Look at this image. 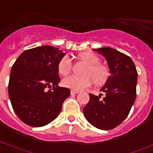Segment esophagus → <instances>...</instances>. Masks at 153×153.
<instances>
[{
    "label": "esophagus",
    "mask_w": 153,
    "mask_h": 153,
    "mask_svg": "<svg viewBox=\"0 0 153 153\" xmlns=\"http://www.w3.org/2000/svg\"><path fill=\"white\" fill-rule=\"evenodd\" d=\"M78 93H79L78 91H75V90H71V94H72V95H73V94H77Z\"/></svg>",
    "instance_id": "esophagus-1"
}]
</instances>
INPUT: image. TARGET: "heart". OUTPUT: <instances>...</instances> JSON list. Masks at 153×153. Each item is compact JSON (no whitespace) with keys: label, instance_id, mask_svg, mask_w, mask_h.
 <instances>
[{"label":"heart","instance_id":"obj_1","mask_svg":"<svg viewBox=\"0 0 153 153\" xmlns=\"http://www.w3.org/2000/svg\"><path fill=\"white\" fill-rule=\"evenodd\" d=\"M79 57L88 66L85 71V76H78L71 75L63 80V85L67 88L75 91H81L92 85L93 79L97 85L105 84L109 77V69L105 65H99L100 58L93 53L86 52L81 53ZM73 68L72 60L68 56H65L61 58L58 63V71L61 75H67L70 73Z\"/></svg>","mask_w":153,"mask_h":153}]
</instances>
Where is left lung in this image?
Returning <instances> with one entry per match:
<instances>
[{
  "mask_svg": "<svg viewBox=\"0 0 153 153\" xmlns=\"http://www.w3.org/2000/svg\"><path fill=\"white\" fill-rule=\"evenodd\" d=\"M105 56L110 76L100 88L105 97L89 94L83 108L85 118L94 127L110 130L121 124L128 117L137 96V71L128 56L109 47L93 49Z\"/></svg>",
  "mask_w": 153,
  "mask_h": 153,
  "instance_id": "obj_1",
  "label": "left lung"
}]
</instances>
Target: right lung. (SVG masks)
Segmentation results:
<instances>
[{
  "mask_svg": "<svg viewBox=\"0 0 153 153\" xmlns=\"http://www.w3.org/2000/svg\"><path fill=\"white\" fill-rule=\"evenodd\" d=\"M65 56L50 45L39 46L21 53L12 67L9 96L17 117L33 127L52 122L70 95L68 88L59 87L58 63ZM53 87V90L48 88Z\"/></svg>",
  "mask_w": 153,
  "mask_h": 153,
  "instance_id": "right-lung-1",
  "label": "right lung"
}]
</instances>
